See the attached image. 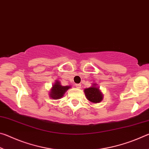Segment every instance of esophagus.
I'll return each mask as SVG.
<instances>
[{
	"label": "esophagus",
	"mask_w": 149,
	"mask_h": 149,
	"mask_svg": "<svg viewBox=\"0 0 149 149\" xmlns=\"http://www.w3.org/2000/svg\"><path fill=\"white\" fill-rule=\"evenodd\" d=\"M75 87H76L77 89H80V88H81V84H76V85H75Z\"/></svg>",
	"instance_id": "obj_1"
}]
</instances>
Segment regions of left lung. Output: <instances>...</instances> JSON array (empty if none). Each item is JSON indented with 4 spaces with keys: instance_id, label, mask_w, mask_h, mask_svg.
Listing matches in <instances>:
<instances>
[{
    "instance_id": "obj_1",
    "label": "left lung",
    "mask_w": 149,
    "mask_h": 149,
    "mask_svg": "<svg viewBox=\"0 0 149 149\" xmlns=\"http://www.w3.org/2000/svg\"><path fill=\"white\" fill-rule=\"evenodd\" d=\"M95 86L89 87L88 89H85L84 90V92L85 93V95H86L87 99L89 101L93 103H98L101 101L103 97L99 88Z\"/></svg>"
}]
</instances>
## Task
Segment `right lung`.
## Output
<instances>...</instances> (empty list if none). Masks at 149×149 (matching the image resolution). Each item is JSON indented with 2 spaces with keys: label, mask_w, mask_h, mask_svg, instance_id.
<instances>
[{
  "label": "right lung",
  "mask_w": 149,
  "mask_h": 149,
  "mask_svg": "<svg viewBox=\"0 0 149 149\" xmlns=\"http://www.w3.org/2000/svg\"><path fill=\"white\" fill-rule=\"evenodd\" d=\"M70 86H62L60 83L56 81L55 84L52 86L50 96L53 99H58L62 98L66 91L70 89Z\"/></svg>",
  "instance_id": "right-lung-1"
}]
</instances>
